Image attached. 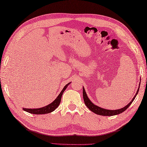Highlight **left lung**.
Returning a JSON list of instances; mask_svg holds the SVG:
<instances>
[{"label": "left lung", "instance_id": "1", "mask_svg": "<svg viewBox=\"0 0 147 147\" xmlns=\"http://www.w3.org/2000/svg\"><path fill=\"white\" fill-rule=\"evenodd\" d=\"M139 88H140V87H139ZM139 88L138 89L136 94L134 97L133 98V99L131 100V101H130L127 105L125 106V107L122 108L121 109H117V110H107V109H102L100 107L95 105L94 104L92 103L91 102V101L89 99V98L87 97V94L85 91V89H84V87H83V97H84L85 104L90 111L93 112V113H94L96 114H99V115H102V116H114V115H116V114L122 113L123 112H124L125 110H127V109L129 108V107L130 105V104L133 102V101H134L136 96V95L139 91Z\"/></svg>", "mask_w": 147, "mask_h": 147}]
</instances>
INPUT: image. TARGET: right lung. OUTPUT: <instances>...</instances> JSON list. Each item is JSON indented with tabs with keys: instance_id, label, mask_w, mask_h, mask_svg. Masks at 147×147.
I'll list each match as a JSON object with an SVG mask.
<instances>
[{
	"instance_id": "1",
	"label": "right lung",
	"mask_w": 147,
	"mask_h": 147,
	"mask_svg": "<svg viewBox=\"0 0 147 147\" xmlns=\"http://www.w3.org/2000/svg\"><path fill=\"white\" fill-rule=\"evenodd\" d=\"M70 84V83H69ZM69 85L67 84L65 86L63 87V89H62V91L58 94V97L56 98L55 100L53 101L51 103H50L49 105H48L46 107H43L40 108V109H25L23 108V110L25 111L28 113H31V114H47V113H50L53 112V111H55L56 109H57L58 105H60V101H61V98H62V96L63 94V92H64V90L66 89L67 87Z\"/></svg>"
}]
</instances>
